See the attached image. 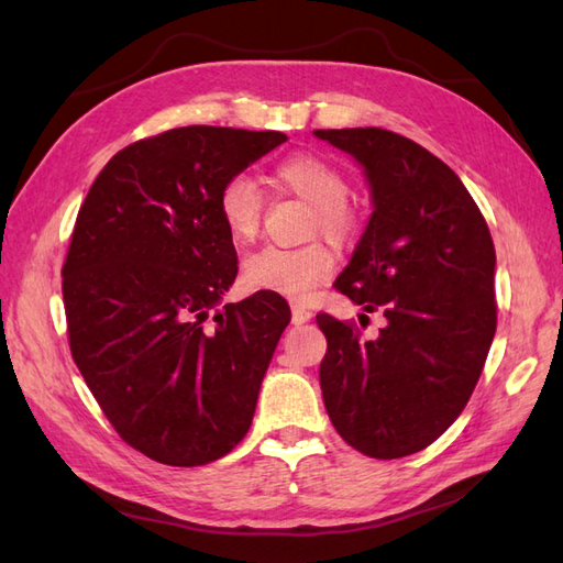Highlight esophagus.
<instances>
[{
  "mask_svg": "<svg viewBox=\"0 0 563 563\" xmlns=\"http://www.w3.org/2000/svg\"><path fill=\"white\" fill-rule=\"evenodd\" d=\"M291 319H294V323H305V321L312 319V312L300 308V305H294V308H291Z\"/></svg>",
  "mask_w": 563,
  "mask_h": 563,
  "instance_id": "esophagus-1",
  "label": "esophagus"
}]
</instances>
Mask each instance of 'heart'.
<instances>
[{"label": "heart", "mask_w": 563, "mask_h": 563, "mask_svg": "<svg viewBox=\"0 0 563 563\" xmlns=\"http://www.w3.org/2000/svg\"><path fill=\"white\" fill-rule=\"evenodd\" d=\"M277 180L314 209L312 230L331 242H345L354 232L347 207L350 183L331 162L314 155H291L277 164ZM218 216L232 240L249 242L258 234L263 195L246 174L230 176L218 192ZM333 253L321 242L296 249L263 246L244 261V282L255 291H272L296 302H308L314 288L333 272Z\"/></svg>", "instance_id": "obj_1"}]
</instances>
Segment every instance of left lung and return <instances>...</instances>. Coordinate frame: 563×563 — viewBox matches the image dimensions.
<instances>
[{
    "instance_id": "8db88e82",
    "label": "left lung",
    "mask_w": 563,
    "mask_h": 563,
    "mask_svg": "<svg viewBox=\"0 0 563 563\" xmlns=\"http://www.w3.org/2000/svg\"><path fill=\"white\" fill-rule=\"evenodd\" d=\"M314 135L364 168L373 203L335 286L387 319L362 340L352 323L317 314L329 343L323 406L360 453L411 455L451 428L482 376L496 335V249L467 187L432 152L376 126Z\"/></svg>"
}]
</instances>
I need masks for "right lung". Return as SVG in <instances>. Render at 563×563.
Segmentation results:
<instances>
[{
  "mask_svg": "<svg viewBox=\"0 0 563 563\" xmlns=\"http://www.w3.org/2000/svg\"><path fill=\"white\" fill-rule=\"evenodd\" d=\"M286 141L279 131L180 126L106 164L63 265L73 360L129 446L197 467L246 437L291 310L258 291L218 305L236 251L223 183Z\"/></svg>",
  "mask_w": 563,
  "mask_h": 563,
  "instance_id": "obj_1",
  "label": "right lung"
}]
</instances>
